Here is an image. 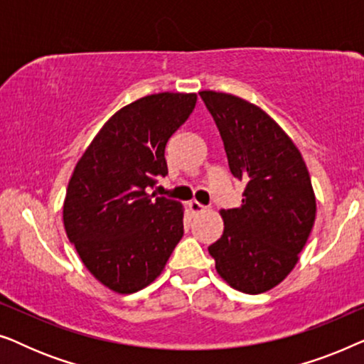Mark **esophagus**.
Listing matches in <instances>:
<instances>
[{"label": "esophagus", "instance_id": "1", "mask_svg": "<svg viewBox=\"0 0 364 364\" xmlns=\"http://www.w3.org/2000/svg\"><path fill=\"white\" fill-rule=\"evenodd\" d=\"M188 210H191L192 213H200V212L205 210V207H203L202 203L192 200V202H188Z\"/></svg>", "mask_w": 364, "mask_h": 364}]
</instances>
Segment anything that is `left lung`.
Instances as JSON below:
<instances>
[{
    "label": "left lung",
    "instance_id": "obj_1",
    "mask_svg": "<svg viewBox=\"0 0 364 364\" xmlns=\"http://www.w3.org/2000/svg\"><path fill=\"white\" fill-rule=\"evenodd\" d=\"M198 94L220 132L230 172L245 183L242 205L220 210L225 228L208 253L228 285L257 295L293 270L310 237L316 215L310 173L291 139L255 104Z\"/></svg>",
    "mask_w": 364,
    "mask_h": 364
}]
</instances>
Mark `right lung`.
<instances>
[{
    "mask_svg": "<svg viewBox=\"0 0 364 364\" xmlns=\"http://www.w3.org/2000/svg\"><path fill=\"white\" fill-rule=\"evenodd\" d=\"M196 102L197 94L182 92L137 99L104 124L76 164L64 228L87 270L114 291L156 280L183 235L181 203L149 188L167 176L166 146Z\"/></svg>",
    "mask_w": 364,
    "mask_h": 364,
    "instance_id": "obj_1",
    "label": "right lung"
}]
</instances>
